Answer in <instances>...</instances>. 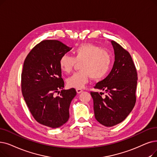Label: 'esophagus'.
Instances as JSON below:
<instances>
[{"label": "esophagus", "instance_id": "1", "mask_svg": "<svg viewBox=\"0 0 157 157\" xmlns=\"http://www.w3.org/2000/svg\"><path fill=\"white\" fill-rule=\"evenodd\" d=\"M76 92L78 94H80L83 92V90L81 88H76Z\"/></svg>", "mask_w": 157, "mask_h": 157}]
</instances>
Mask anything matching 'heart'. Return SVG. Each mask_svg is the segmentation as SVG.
Wrapping results in <instances>:
<instances>
[{
	"label": "heart",
	"instance_id": "1",
	"mask_svg": "<svg viewBox=\"0 0 157 157\" xmlns=\"http://www.w3.org/2000/svg\"><path fill=\"white\" fill-rule=\"evenodd\" d=\"M74 57L63 54L59 62L60 69L64 73H70L76 62H80L81 71L74 72L67 79V85L76 88H83L90 77L100 79L110 71L112 56L108 50L92 44H84L76 47L73 51Z\"/></svg>",
	"mask_w": 157,
	"mask_h": 157
}]
</instances>
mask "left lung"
I'll list each match as a JSON object with an SVG mask.
<instances>
[{"mask_svg":"<svg viewBox=\"0 0 157 157\" xmlns=\"http://www.w3.org/2000/svg\"><path fill=\"white\" fill-rule=\"evenodd\" d=\"M115 62L108 76L94 86L103 93L90 92L94 101L95 118L107 127L123 121L133 110L136 102L137 70L129 53L115 41H111Z\"/></svg>","mask_w":157,"mask_h":157,"instance_id":"obj_1","label":"left lung"}]
</instances>
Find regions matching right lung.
I'll return each mask as SVG.
<instances>
[{"instance_id": "1", "label": "right lung", "mask_w": 157, "mask_h": 157, "mask_svg": "<svg viewBox=\"0 0 157 157\" xmlns=\"http://www.w3.org/2000/svg\"><path fill=\"white\" fill-rule=\"evenodd\" d=\"M71 48L55 40L41 42L25 59L21 75L22 92L33 117L40 124L56 128L69 119V106L76 91L63 90L59 62ZM59 97L55 94L59 93Z\"/></svg>"}]
</instances>
